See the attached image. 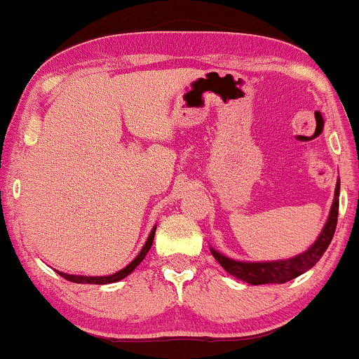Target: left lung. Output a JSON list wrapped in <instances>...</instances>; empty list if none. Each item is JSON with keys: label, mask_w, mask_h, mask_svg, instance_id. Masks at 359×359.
Wrapping results in <instances>:
<instances>
[{"label": "left lung", "mask_w": 359, "mask_h": 359, "mask_svg": "<svg viewBox=\"0 0 359 359\" xmlns=\"http://www.w3.org/2000/svg\"><path fill=\"white\" fill-rule=\"evenodd\" d=\"M340 183V181H338ZM338 194H340V184H337L335 188V199H333L330 215L323 227L322 233L318 235L317 242L312 245L307 252H304L297 257L291 259H283V262H266V263H245V262H235L224 255H220L212 250V257L217 259L225 271L232 276L242 279L245 283L250 284H283L291 281V279L301 276L302 273H306L307 269H311L318 259L322 258V255L325 253V250L330 245L333 233L337 229V220H338Z\"/></svg>", "instance_id": "1"}]
</instances>
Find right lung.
Masks as SVG:
<instances>
[{
  "mask_svg": "<svg viewBox=\"0 0 359 359\" xmlns=\"http://www.w3.org/2000/svg\"><path fill=\"white\" fill-rule=\"evenodd\" d=\"M155 230L156 227H154L151 230L150 235H149V240H147L144 248H142V252L137 255V258L132 262L130 264H127L124 269H121V271H117L114 274H111V276H75V274H65V273H60L62 278H65L67 281H72V283H78V284H109V283H116V281H121V279H124L127 274H130L134 269L139 266V263L142 259L145 258V255L149 253V250L151 247V243H154V237H155Z\"/></svg>",
  "mask_w": 359,
  "mask_h": 359,
  "instance_id": "add662e5",
  "label": "right lung"
}]
</instances>
